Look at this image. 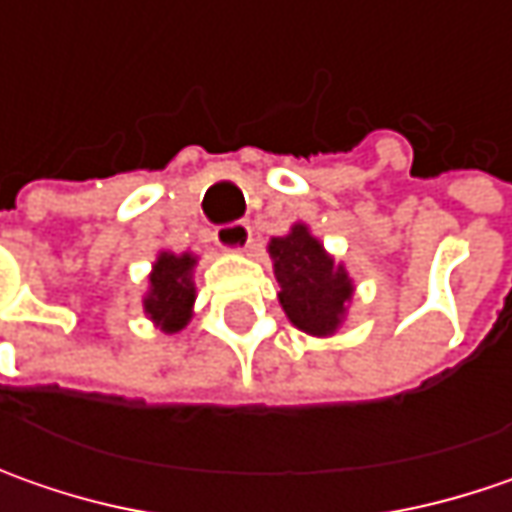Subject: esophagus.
Instances as JSON below:
<instances>
[{"instance_id": "1", "label": "esophagus", "mask_w": 512, "mask_h": 512, "mask_svg": "<svg viewBox=\"0 0 512 512\" xmlns=\"http://www.w3.org/2000/svg\"><path fill=\"white\" fill-rule=\"evenodd\" d=\"M214 240H217V246L226 249V252H240V249H246V246L252 243V226H249L246 220L223 223V226H217Z\"/></svg>"}]
</instances>
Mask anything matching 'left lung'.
Returning <instances> with one entry per match:
<instances>
[{
    "instance_id": "1",
    "label": "left lung",
    "mask_w": 512,
    "mask_h": 512,
    "mask_svg": "<svg viewBox=\"0 0 512 512\" xmlns=\"http://www.w3.org/2000/svg\"><path fill=\"white\" fill-rule=\"evenodd\" d=\"M269 255L275 257L280 303L289 321L309 335L335 332L344 318V303L352 298V283L344 269L335 266L306 226L275 237L269 243Z\"/></svg>"
}]
</instances>
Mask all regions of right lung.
Wrapping results in <instances>:
<instances>
[{
  "mask_svg": "<svg viewBox=\"0 0 512 512\" xmlns=\"http://www.w3.org/2000/svg\"><path fill=\"white\" fill-rule=\"evenodd\" d=\"M194 257L191 255H163L157 257L151 272V289L145 295V312L151 321L160 323L163 332H180L191 318L194 303V283H191Z\"/></svg>",
  "mask_w": 512,
  "mask_h": 512,
  "instance_id": "1",
  "label": "right lung"
}]
</instances>
